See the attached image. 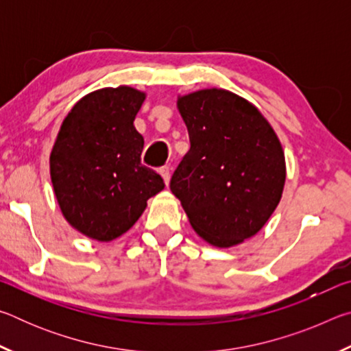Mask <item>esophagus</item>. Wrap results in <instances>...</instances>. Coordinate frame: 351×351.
<instances>
[{
	"label": "esophagus",
	"mask_w": 351,
	"mask_h": 351,
	"mask_svg": "<svg viewBox=\"0 0 351 351\" xmlns=\"http://www.w3.org/2000/svg\"><path fill=\"white\" fill-rule=\"evenodd\" d=\"M159 173H161L162 180L165 182V186H169V182H170V167H167V165H164V167H161V170H159Z\"/></svg>",
	"instance_id": "1"
}]
</instances>
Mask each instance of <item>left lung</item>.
<instances>
[{"instance_id": "left-lung-1", "label": "left lung", "mask_w": 351, "mask_h": 351, "mask_svg": "<svg viewBox=\"0 0 351 351\" xmlns=\"http://www.w3.org/2000/svg\"><path fill=\"white\" fill-rule=\"evenodd\" d=\"M190 150L170 181L189 223L215 247H232L268 223L280 203L287 164L257 106L221 88L178 96Z\"/></svg>"}]
</instances>
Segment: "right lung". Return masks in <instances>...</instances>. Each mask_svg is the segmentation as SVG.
<instances>
[{
  "mask_svg": "<svg viewBox=\"0 0 351 351\" xmlns=\"http://www.w3.org/2000/svg\"><path fill=\"white\" fill-rule=\"evenodd\" d=\"M145 97L127 85L93 91L58 130L49 156L52 189L64 219L91 240L125 234L164 189L162 178L141 164L144 138L133 122Z\"/></svg>",
  "mask_w": 351,
  "mask_h": 351,
  "instance_id": "obj_1",
  "label": "right lung"
}]
</instances>
